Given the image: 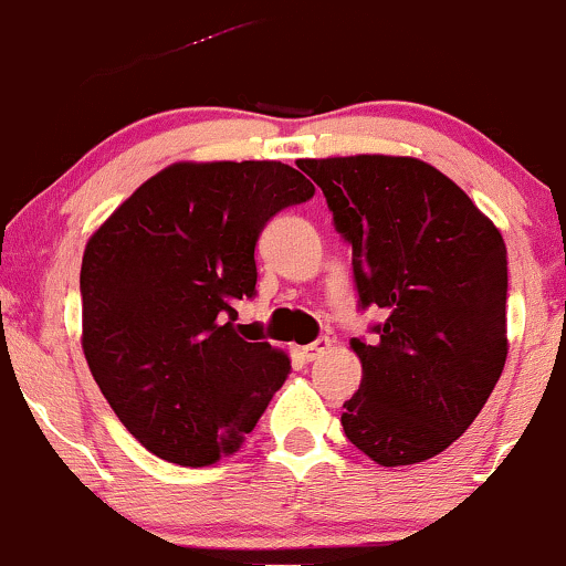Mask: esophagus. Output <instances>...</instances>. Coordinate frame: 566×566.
Segmentation results:
<instances>
[{
  "label": "esophagus",
  "instance_id": "esophagus-1",
  "mask_svg": "<svg viewBox=\"0 0 566 566\" xmlns=\"http://www.w3.org/2000/svg\"><path fill=\"white\" fill-rule=\"evenodd\" d=\"M329 346H333V343H329V337H316L314 343H308V346L303 348V356L308 361H316V359H322L324 354H327Z\"/></svg>",
  "mask_w": 566,
  "mask_h": 566
}]
</instances>
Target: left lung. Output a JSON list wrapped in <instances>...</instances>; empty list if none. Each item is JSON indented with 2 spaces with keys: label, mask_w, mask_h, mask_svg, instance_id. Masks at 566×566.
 <instances>
[{
  "label": "left lung",
  "mask_w": 566,
  "mask_h": 566,
  "mask_svg": "<svg viewBox=\"0 0 566 566\" xmlns=\"http://www.w3.org/2000/svg\"><path fill=\"white\" fill-rule=\"evenodd\" d=\"M354 250L361 308L386 314L354 337L361 386L340 423L375 463L412 465L473 423L509 356V252L490 218L428 161L386 154L301 159Z\"/></svg>",
  "instance_id": "1"
}]
</instances>
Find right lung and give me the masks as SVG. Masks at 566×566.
Returning a JSON list of instances; mask_svg holds the SVG:
<instances>
[{
	"mask_svg": "<svg viewBox=\"0 0 566 566\" xmlns=\"http://www.w3.org/2000/svg\"><path fill=\"white\" fill-rule=\"evenodd\" d=\"M314 197L282 161H175L90 237L82 348L116 418L167 463L201 469L244 444L290 356L239 337L263 226Z\"/></svg>",
	"mask_w": 566,
	"mask_h": 566,
	"instance_id": "right-lung-1",
	"label": "right lung"
}]
</instances>
